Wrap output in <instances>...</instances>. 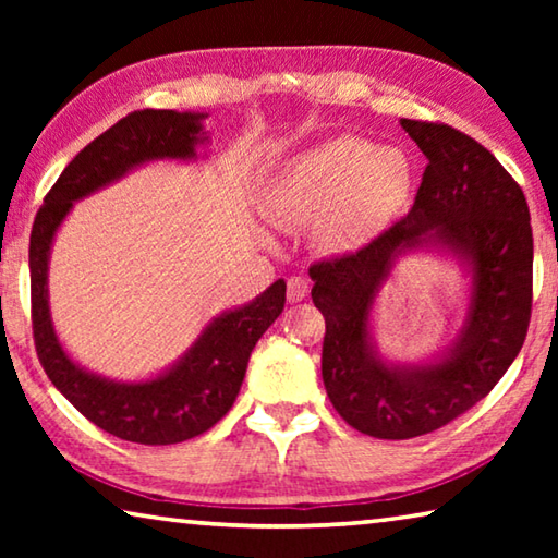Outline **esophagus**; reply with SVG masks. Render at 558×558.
Wrapping results in <instances>:
<instances>
[{"label": "esophagus", "instance_id": "1", "mask_svg": "<svg viewBox=\"0 0 558 558\" xmlns=\"http://www.w3.org/2000/svg\"><path fill=\"white\" fill-rule=\"evenodd\" d=\"M307 292H310V286H307L305 278H300V276L288 278V300H290V302L305 300Z\"/></svg>", "mask_w": 558, "mask_h": 558}]
</instances>
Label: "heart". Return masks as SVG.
Masks as SVG:
<instances>
[{
	"mask_svg": "<svg viewBox=\"0 0 558 558\" xmlns=\"http://www.w3.org/2000/svg\"><path fill=\"white\" fill-rule=\"evenodd\" d=\"M413 167L399 149H376L359 137H337L310 149L282 174L270 194V216L280 223H310L332 211L337 235L349 239L409 194Z\"/></svg>",
	"mask_w": 558,
	"mask_h": 558,
	"instance_id": "1",
	"label": "heart"
}]
</instances>
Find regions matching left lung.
<instances>
[{"label":"left lung","instance_id":"obj_1","mask_svg":"<svg viewBox=\"0 0 558 558\" xmlns=\"http://www.w3.org/2000/svg\"><path fill=\"white\" fill-rule=\"evenodd\" d=\"M428 165L411 211L362 248L310 266L325 317L323 381L335 411L372 438L426 436L495 389L532 319L534 239L522 186L465 132L401 120ZM448 244L473 266L466 329L428 367H386L368 344V310L390 263L423 242Z\"/></svg>","mask_w":558,"mask_h":558}]
</instances>
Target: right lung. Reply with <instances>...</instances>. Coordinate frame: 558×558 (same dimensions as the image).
I'll return each mask as SVG.
<instances>
[{
  "label": "right lung",
  "instance_id": "add662e5",
  "mask_svg": "<svg viewBox=\"0 0 558 558\" xmlns=\"http://www.w3.org/2000/svg\"><path fill=\"white\" fill-rule=\"evenodd\" d=\"M202 118L174 110L130 112L71 159L32 226V329L46 376L90 423L143 446H172L202 436L229 413L253 347L286 307V282L276 280L251 305L214 319L174 369L145 384H116L83 372L56 339L46 290L49 251L75 199L149 159L194 157Z\"/></svg>",
  "mask_w": 558,
  "mask_h": 558
}]
</instances>
